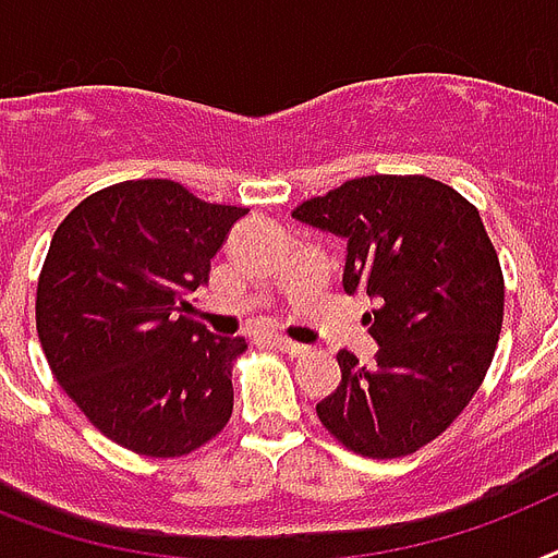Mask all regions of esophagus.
Returning a JSON list of instances; mask_svg holds the SVG:
<instances>
[{
	"mask_svg": "<svg viewBox=\"0 0 558 558\" xmlns=\"http://www.w3.org/2000/svg\"><path fill=\"white\" fill-rule=\"evenodd\" d=\"M271 344L278 350H283V353H289V356H301L304 353V344H298V341L287 339V336H271Z\"/></svg>",
	"mask_w": 558,
	"mask_h": 558,
	"instance_id": "1",
	"label": "esophagus"
}]
</instances>
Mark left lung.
I'll return each instance as SVG.
<instances>
[{
    "label": "left lung",
    "instance_id": "8db88e82",
    "mask_svg": "<svg viewBox=\"0 0 558 558\" xmlns=\"http://www.w3.org/2000/svg\"><path fill=\"white\" fill-rule=\"evenodd\" d=\"M348 240L344 292H365L376 367L341 350L315 411L365 458H402L454 423L481 388L504 322V275L481 214L428 177L350 179L292 210Z\"/></svg>",
    "mask_w": 558,
    "mask_h": 558
}]
</instances>
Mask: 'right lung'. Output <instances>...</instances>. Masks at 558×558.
<instances>
[{
    "label": "right lung",
    "instance_id": "1",
    "mask_svg": "<svg viewBox=\"0 0 558 558\" xmlns=\"http://www.w3.org/2000/svg\"><path fill=\"white\" fill-rule=\"evenodd\" d=\"M245 214L170 179H133L57 226L37 283L39 344L74 405L118 446L182 458L226 428L245 339L210 336L187 301Z\"/></svg>",
    "mask_w": 558,
    "mask_h": 558
}]
</instances>
